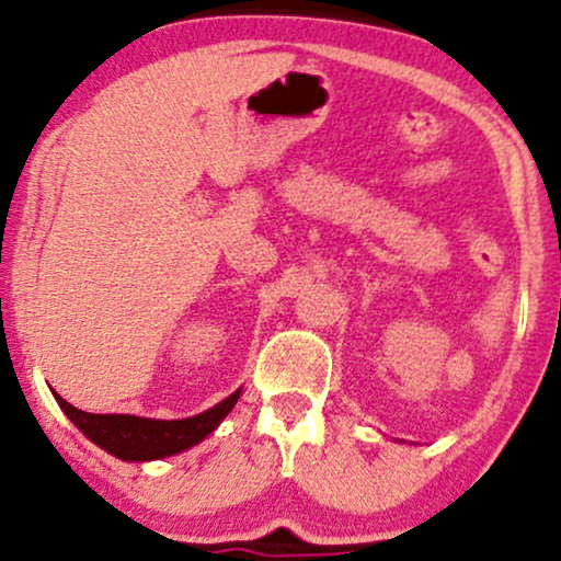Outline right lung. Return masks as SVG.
<instances>
[{
	"label": "right lung",
	"instance_id": "right-lung-1",
	"mask_svg": "<svg viewBox=\"0 0 561 561\" xmlns=\"http://www.w3.org/2000/svg\"><path fill=\"white\" fill-rule=\"evenodd\" d=\"M238 400L240 389L201 415L182 417V421H153V417L138 415L85 413V410L72 408L70 402L57 394L59 408L65 410L67 417H70L93 444H99L101 449H106L110 455L127 462L161 460V457L178 455V451L204 442V438L225 421Z\"/></svg>",
	"mask_w": 561,
	"mask_h": 561
}]
</instances>
